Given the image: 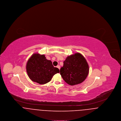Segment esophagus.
I'll return each instance as SVG.
<instances>
[{
	"label": "esophagus",
	"mask_w": 121,
	"mask_h": 121,
	"mask_svg": "<svg viewBox=\"0 0 121 121\" xmlns=\"http://www.w3.org/2000/svg\"><path fill=\"white\" fill-rule=\"evenodd\" d=\"M57 68H58V69H60V66L59 65H58V66H57Z\"/></svg>",
	"instance_id": "obj_1"
}]
</instances>
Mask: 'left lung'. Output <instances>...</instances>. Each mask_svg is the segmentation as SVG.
<instances>
[{
  "label": "left lung",
  "mask_w": 121,
  "mask_h": 121,
  "mask_svg": "<svg viewBox=\"0 0 121 121\" xmlns=\"http://www.w3.org/2000/svg\"><path fill=\"white\" fill-rule=\"evenodd\" d=\"M89 70L86 59L80 53H76L66 58L60 73L65 82L73 86L80 84L85 80Z\"/></svg>",
  "instance_id": "obj_1"
}]
</instances>
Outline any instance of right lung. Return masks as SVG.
I'll list each match as a JSON object with an SVG mask.
<instances>
[{
  "label": "right lung",
  "instance_id": "1",
  "mask_svg": "<svg viewBox=\"0 0 121 121\" xmlns=\"http://www.w3.org/2000/svg\"><path fill=\"white\" fill-rule=\"evenodd\" d=\"M26 71L30 79L40 84L50 82L53 75L59 73V69L54 67L51 61L47 60L44 55L39 53L33 54L29 59Z\"/></svg>",
  "mask_w": 121,
  "mask_h": 121
}]
</instances>
